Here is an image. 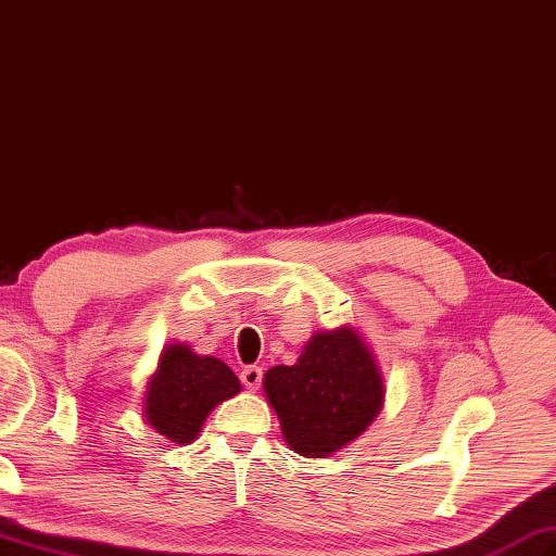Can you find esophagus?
I'll return each mask as SVG.
<instances>
[{
  "instance_id": "esophagus-1",
  "label": "esophagus",
  "mask_w": 556,
  "mask_h": 556,
  "mask_svg": "<svg viewBox=\"0 0 556 556\" xmlns=\"http://www.w3.org/2000/svg\"><path fill=\"white\" fill-rule=\"evenodd\" d=\"M241 382H244L247 390L255 392L263 382V368L261 366H247L244 371H241Z\"/></svg>"
}]
</instances>
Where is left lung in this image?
Returning <instances> with one entry per match:
<instances>
[{"label": "left lung", "mask_w": 556, "mask_h": 556, "mask_svg": "<svg viewBox=\"0 0 556 556\" xmlns=\"http://www.w3.org/2000/svg\"><path fill=\"white\" fill-rule=\"evenodd\" d=\"M263 388L289 448L307 458L348 446L386 402L374 352L350 326L312 336L293 366L269 368Z\"/></svg>", "instance_id": "left-lung-1"}]
</instances>
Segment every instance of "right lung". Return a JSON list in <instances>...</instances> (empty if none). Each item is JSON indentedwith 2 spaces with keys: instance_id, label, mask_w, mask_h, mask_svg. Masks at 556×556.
<instances>
[{
  "instance_id": "right-lung-1",
  "label": "right lung",
  "mask_w": 556,
  "mask_h": 556,
  "mask_svg": "<svg viewBox=\"0 0 556 556\" xmlns=\"http://www.w3.org/2000/svg\"><path fill=\"white\" fill-rule=\"evenodd\" d=\"M239 390L241 382L225 362L194 354L182 343H170L148 382L142 410L162 437L190 444L211 410Z\"/></svg>"
}]
</instances>
